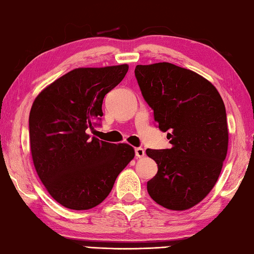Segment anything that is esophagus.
<instances>
[{"label":"esophagus","instance_id":"34e87169","mask_svg":"<svg viewBox=\"0 0 254 254\" xmlns=\"http://www.w3.org/2000/svg\"><path fill=\"white\" fill-rule=\"evenodd\" d=\"M144 155H145V151L143 148H135V156H136V158L144 157Z\"/></svg>","mask_w":254,"mask_h":254}]
</instances>
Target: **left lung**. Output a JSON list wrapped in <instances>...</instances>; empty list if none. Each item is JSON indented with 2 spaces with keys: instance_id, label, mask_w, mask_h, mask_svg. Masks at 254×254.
<instances>
[{
  "instance_id": "obj_1",
  "label": "left lung",
  "mask_w": 254,
  "mask_h": 254,
  "mask_svg": "<svg viewBox=\"0 0 254 254\" xmlns=\"http://www.w3.org/2000/svg\"><path fill=\"white\" fill-rule=\"evenodd\" d=\"M135 77L158 128L169 131L172 144L145 151L158 166L147 183L149 195L166 209H190L213 190L227 157L223 99L208 79L169 62L137 64Z\"/></svg>"
}]
</instances>
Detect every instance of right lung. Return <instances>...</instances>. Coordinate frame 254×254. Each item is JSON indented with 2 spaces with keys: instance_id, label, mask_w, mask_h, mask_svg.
<instances>
[{
  "instance_id": "right-lung-1",
  "label": "right lung",
  "mask_w": 254,
  "mask_h": 254,
  "mask_svg": "<svg viewBox=\"0 0 254 254\" xmlns=\"http://www.w3.org/2000/svg\"><path fill=\"white\" fill-rule=\"evenodd\" d=\"M128 64L76 68L46 86L30 111V148L41 183L65 208L86 210L109 195L134 158L127 143L90 136L103 117V99L123 81Z\"/></svg>"
}]
</instances>
